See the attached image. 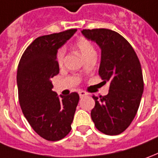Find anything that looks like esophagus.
Returning a JSON list of instances; mask_svg holds the SVG:
<instances>
[{"label": "esophagus", "instance_id": "esophagus-1", "mask_svg": "<svg viewBox=\"0 0 158 158\" xmlns=\"http://www.w3.org/2000/svg\"><path fill=\"white\" fill-rule=\"evenodd\" d=\"M79 95H80V97H85L87 95H89V93H87L86 91H83V90H81V91H79Z\"/></svg>", "mask_w": 158, "mask_h": 158}]
</instances>
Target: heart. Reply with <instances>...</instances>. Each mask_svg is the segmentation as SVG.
I'll list each match as a JSON object with an SVG mask.
<instances>
[{
    "instance_id": "b5f03b06",
    "label": "heart",
    "mask_w": 158,
    "mask_h": 158,
    "mask_svg": "<svg viewBox=\"0 0 158 158\" xmlns=\"http://www.w3.org/2000/svg\"><path fill=\"white\" fill-rule=\"evenodd\" d=\"M76 46L78 49V51L80 52L81 56H83L84 58L88 56H89L90 54H92V53H95V51H94V48L92 43L85 38L78 39L76 41ZM64 48H60L57 51V54H56V60H57L58 64H62L64 62Z\"/></svg>"
}]
</instances>
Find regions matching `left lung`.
Wrapping results in <instances>:
<instances>
[{"label":"left lung","instance_id":"obj_1","mask_svg":"<svg viewBox=\"0 0 158 158\" xmlns=\"http://www.w3.org/2000/svg\"><path fill=\"white\" fill-rule=\"evenodd\" d=\"M82 34L102 49L99 75L110 81L108 94L94 96L91 111L94 126L106 135H118L131 125L143 91L141 64L135 51L123 36L105 28L83 29Z\"/></svg>","mask_w":158,"mask_h":158}]
</instances>
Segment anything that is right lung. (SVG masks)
<instances>
[{
    "label": "right lung",
    "mask_w": 158,
    "mask_h": 158,
    "mask_svg": "<svg viewBox=\"0 0 158 158\" xmlns=\"http://www.w3.org/2000/svg\"><path fill=\"white\" fill-rule=\"evenodd\" d=\"M77 31L69 29L40 36L26 49L17 69L19 102L24 116L39 135L48 141L64 139L71 130L79 94L58 96L52 78L59 73L57 49Z\"/></svg>",
    "instance_id": "obj_1"
}]
</instances>
